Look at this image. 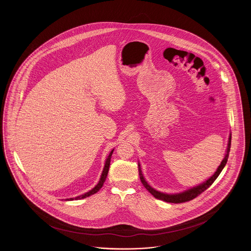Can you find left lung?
<instances>
[{
	"label": "left lung",
	"instance_id": "obj_1",
	"mask_svg": "<svg viewBox=\"0 0 251 251\" xmlns=\"http://www.w3.org/2000/svg\"><path fill=\"white\" fill-rule=\"evenodd\" d=\"M230 142H231V133H229V136H228L227 151H226L225 157L223 158V160H222L221 164L219 165V167H217V169H216V171L214 173V175H212L209 179L205 180L202 183H201V184H199V185H197L195 187H192V188L186 190V191L178 193V194H166V193L157 191V190H155L154 188H152L146 181V179L144 178L143 174H142L140 164H138V171H139V176H140L141 182L143 183L145 188L150 192L154 198L158 199V200H161V201H164L166 202L182 203L192 201V200L197 198L199 195H201L202 192L205 191L207 188H209L213 184V182L219 176V174L221 173V171L223 170V168L226 166L227 158H228V152H229V150H230Z\"/></svg>",
	"mask_w": 251,
	"mask_h": 251
}]
</instances>
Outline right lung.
Returning <instances> with one entry per match:
<instances>
[{
    "instance_id": "1",
    "label": "right lung",
    "mask_w": 251,
    "mask_h": 251,
    "mask_svg": "<svg viewBox=\"0 0 251 251\" xmlns=\"http://www.w3.org/2000/svg\"><path fill=\"white\" fill-rule=\"evenodd\" d=\"M113 151H114V150H112V151H111V152L109 153V155H108L107 158H106L105 165H104V167H103V170H102V173H101L100 179L99 180V182H98V184L96 185L95 187H94L93 189H91L90 191L84 193V195L78 196V197H76V198L66 199V201H73V200L77 201V200H82V199L87 198V197H89V196H91V195H94L95 193H97V192L99 191V190L102 187V185H103V183H104V181H105V179H106V177H107L108 171H109V167H110V162H111V156L113 154Z\"/></svg>"
}]
</instances>
